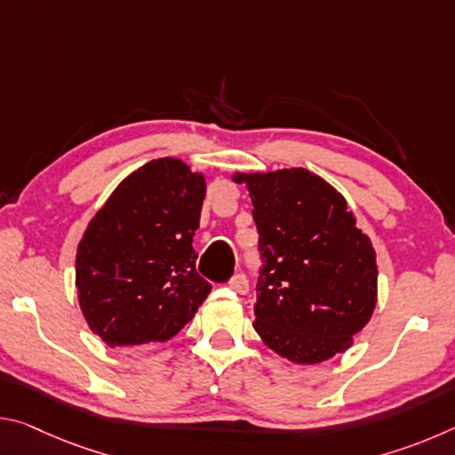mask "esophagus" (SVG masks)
Returning a JSON list of instances; mask_svg holds the SVG:
<instances>
[{
    "instance_id": "1",
    "label": "esophagus",
    "mask_w": 455,
    "mask_h": 455,
    "mask_svg": "<svg viewBox=\"0 0 455 455\" xmlns=\"http://www.w3.org/2000/svg\"><path fill=\"white\" fill-rule=\"evenodd\" d=\"M228 287L233 289L235 292H238V295H244L246 291H249V281H246V276L238 273L233 281L228 283Z\"/></svg>"
}]
</instances>
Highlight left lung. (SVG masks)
<instances>
[{"instance_id":"8db88e82","label":"left lung","mask_w":455,"mask_h":455,"mask_svg":"<svg viewBox=\"0 0 455 455\" xmlns=\"http://www.w3.org/2000/svg\"><path fill=\"white\" fill-rule=\"evenodd\" d=\"M252 200L263 271L252 327L299 365L345 353L377 305L375 249L347 200L307 168L235 172Z\"/></svg>"}]
</instances>
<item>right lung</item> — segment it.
Instances as JSON below:
<instances>
[{"label":"right lung","mask_w":455,"mask_h":455,"mask_svg":"<svg viewBox=\"0 0 455 455\" xmlns=\"http://www.w3.org/2000/svg\"><path fill=\"white\" fill-rule=\"evenodd\" d=\"M206 179L180 158L146 163L90 219L76 252L84 319L108 347L174 337L209 297L192 249Z\"/></svg>","instance_id":"1"}]
</instances>
